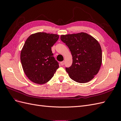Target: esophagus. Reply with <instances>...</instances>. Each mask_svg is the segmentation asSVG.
Instances as JSON below:
<instances>
[{
  "instance_id": "34e87169",
  "label": "esophagus",
  "mask_w": 121,
  "mask_h": 121,
  "mask_svg": "<svg viewBox=\"0 0 121 121\" xmlns=\"http://www.w3.org/2000/svg\"><path fill=\"white\" fill-rule=\"evenodd\" d=\"M64 64H65V61H63L60 62V65H64Z\"/></svg>"
}]
</instances>
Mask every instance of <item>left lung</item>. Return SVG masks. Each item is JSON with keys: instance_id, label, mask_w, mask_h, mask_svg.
I'll return each instance as SVG.
<instances>
[{"instance_id": "left-lung-1", "label": "left lung", "mask_w": 121, "mask_h": 121, "mask_svg": "<svg viewBox=\"0 0 121 121\" xmlns=\"http://www.w3.org/2000/svg\"><path fill=\"white\" fill-rule=\"evenodd\" d=\"M60 39L70 50L73 63L65 70L73 80L80 83L88 82L98 73L102 63L99 43L84 32L61 35Z\"/></svg>"}]
</instances>
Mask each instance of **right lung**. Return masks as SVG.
<instances>
[{
	"label": "right lung",
	"mask_w": 121,
	"mask_h": 121,
	"mask_svg": "<svg viewBox=\"0 0 121 121\" xmlns=\"http://www.w3.org/2000/svg\"><path fill=\"white\" fill-rule=\"evenodd\" d=\"M58 38L57 34L37 32L26 40L21 50V61L25 74L32 82L46 83L59 68L52 51Z\"/></svg>",
	"instance_id": "add662e5"
}]
</instances>
